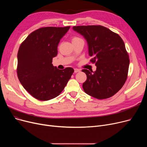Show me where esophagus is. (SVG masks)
Segmentation results:
<instances>
[{
  "label": "esophagus",
  "instance_id": "esophagus-1",
  "mask_svg": "<svg viewBox=\"0 0 147 147\" xmlns=\"http://www.w3.org/2000/svg\"><path fill=\"white\" fill-rule=\"evenodd\" d=\"M80 71V69H78V68H74V73H78Z\"/></svg>",
  "mask_w": 147,
  "mask_h": 147
}]
</instances>
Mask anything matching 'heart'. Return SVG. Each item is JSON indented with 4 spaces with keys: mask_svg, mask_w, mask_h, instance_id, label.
<instances>
[{
    "mask_svg": "<svg viewBox=\"0 0 147 147\" xmlns=\"http://www.w3.org/2000/svg\"><path fill=\"white\" fill-rule=\"evenodd\" d=\"M78 38H79V37H73V38H72V41L75 40H77V39H78Z\"/></svg>",
    "mask_w": 147,
    "mask_h": 147,
    "instance_id": "b5f03b06",
    "label": "heart"
}]
</instances>
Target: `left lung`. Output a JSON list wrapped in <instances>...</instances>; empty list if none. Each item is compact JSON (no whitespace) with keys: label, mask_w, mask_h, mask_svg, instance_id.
I'll return each mask as SVG.
<instances>
[{"label":"left lung","mask_w":147,"mask_h":147,"mask_svg":"<svg viewBox=\"0 0 147 147\" xmlns=\"http://www.w3.org/2000/svg\"><path fill=\"white\" fill-rule=\"evenodd\" d=\"M73 30L82 34L88 45L92 63L96 70L86 69L87 76L83 83L84 91L96 99L109 98L124 85L129 66L128 53L120 36L102 26H74Z\"/></svg>","instance_id":"obj_1"}]
</instances>
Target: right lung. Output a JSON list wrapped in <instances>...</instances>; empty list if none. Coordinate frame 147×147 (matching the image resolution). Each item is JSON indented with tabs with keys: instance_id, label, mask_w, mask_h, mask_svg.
I'll list each match as a JSON object with an SVG mask.
<instances>
[{
	"instance_id": "obj_1",
	"label": "right lung",
	"mask_w": 147,
	"mask_h": 147,
	"mask_svg": "<svg viewBox=\"0 0 147 147\" xmlns=\"http://www.w3.org/2000/svg\"><path fill=\"white\" fill-rule=\"evenodd\" d=\"M69 28H40L30 33L20 46L18 79L28 93L40 101L58 96L74 72L71 67L59 69L52 64V58L57 55L61 38Z\"/></svg>"
}]
</instances>
